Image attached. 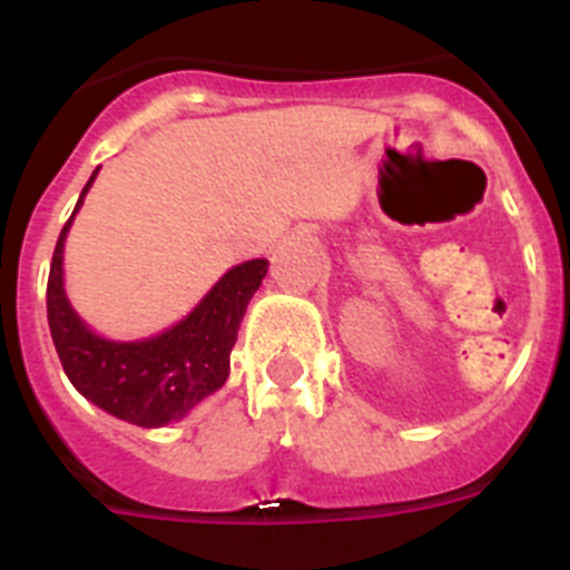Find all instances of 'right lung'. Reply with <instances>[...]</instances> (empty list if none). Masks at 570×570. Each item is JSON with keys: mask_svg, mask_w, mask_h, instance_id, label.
Wrapping results in <instances>:
<instances>
[{"mask_svg": "<svg viewBox=\"0 0 570 570\" xmlns=\"http://www.w3.org/2000/svg\"><path fill=\"white\" fill-rule=\"evenodd\" d=\"M97 174L99 168L73 214ZM70 219L59 234L48 274V325L65 374L85 400L125 422L159 428L179 420L228 380L236 331L262 276L268 274V262L250 259L230 268L194 314L165 334L142 342H110L90 334L65 296L62 248Z\"/></svg>", "mask_w": 570, "mask_h": 570, "instance_id": "obj_1", "label": "right lung"}]
</instances>
